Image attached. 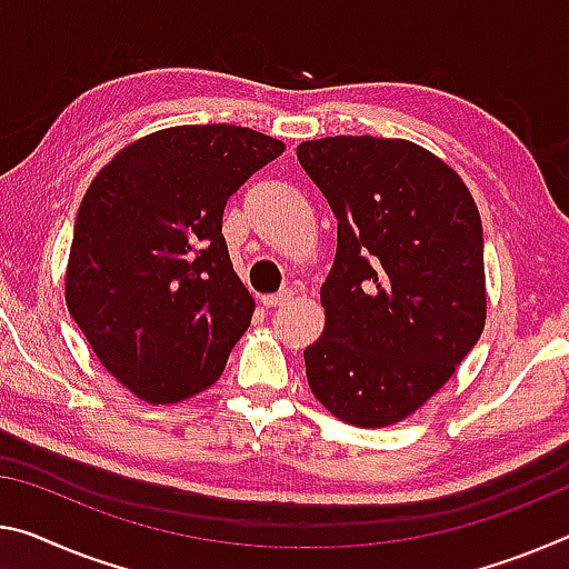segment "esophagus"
<instances>
[{"label":"esophagus","instance_id":"1","mask_svg":"<svg viewBox=\"0 0 569 569\" xmlns=\"http://www.w3.org/2000/svg\"><path fill=\"white\" fill-rule=\"evenodd\" d=\"M293 299V291L291 288H283V291H278V293H270V296H263V306L266 309H276V306H283V303H288Z\"/></svg>","mask_w":569,"mask_h":569}]
</instances>
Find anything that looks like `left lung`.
Here are the masks:
<instances>
[{
	"instance_id": "obj_1",
	"label": "left lung",
	"mask_w": 569,
	"mask_h": 569,
	"mask_svg": "<svg viewBox=\"0 0 569 569\" xmlns=\"http://www.w3.org/2000/svg\"><path fill=\"white\" fill-rule=\"evenodd\" d=\"M296 157L337 218L327 323L303 351L309 387L339 420L395 426L483 331L479 207L446 161L405 139L327 137Z\"/></svg>"
}]
</instances>
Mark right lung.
<instances>
[{
  "label": "right lung",
  "mask_w": 569,
  "mask_h": 569,
  "mask_svg": "<svg viewBox=\"0 0 569 569\" xmlns=\"http://www.w3.org/2000/svg\"><path fill=\"white\" fill-rule=\"evenodd\" d=\"M283 143L230 123L174 126L121 149L80 202L70 317L137 398L167 405L220 380L256 301L230 263V194Z\"/></svg>",
  "instance_id": "obj_1"
}]
</instances>
